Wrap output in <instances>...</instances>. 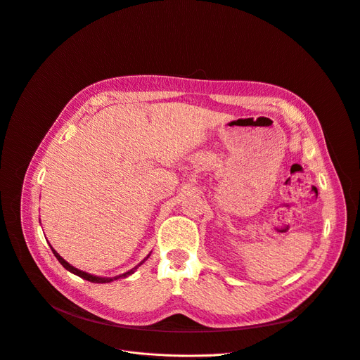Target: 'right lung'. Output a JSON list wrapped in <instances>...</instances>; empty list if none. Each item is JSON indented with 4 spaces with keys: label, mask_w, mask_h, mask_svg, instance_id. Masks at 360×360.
Returning <instances> with one entry per match:
<instances>
[{
    "label": "right lung",
    "mask_w": 360,
    "mask_h": 360,
    "mask_svg": "<svg viewBox=\"0 0 360 360\" xmlns=\"http://www.w3.org/2000/svg\"><path fill=\"white\" fill-rule=\"evenodd\" d=\"M52 248V247H51ZM52 251H53V255H55V257L59 260V263L65 267L67 270H70L71 273H74V274H77V276H79V278H82V279H86V281H89V282H93V283H109V282H112V281H116V279H119V278H126V276H129V274H132L134 273V270L136 269H132V270H129V271H126L124 274H122V276H116V278H98V276H93V274H90V273H86V271H82V270H78V269H75L74 266H71L70 263H67L65 260H63L58 252L52 248Z\"/></svg>",
    "instance_id": "obj_1"
}]
</instances>
